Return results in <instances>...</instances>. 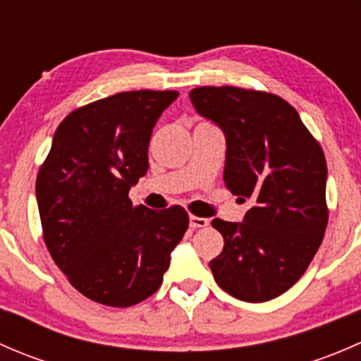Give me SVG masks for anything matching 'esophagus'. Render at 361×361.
Masks as SVG:
<instances>
[{"label":"esophagus","instance_id":"obj_1","mask_svg":"<svg viewBox=\"0 0 361 361\" xmlns=\"http://www.w3.org/2000/svg\"><path fill=\"white\" fill-rule=\"evenodd\" d=\"M207 224H209V220H207V218L194 216V214H190V227H192V228L207 227Z\"/></svg>","mask_w":361,"mask_h":361}]
</instances>
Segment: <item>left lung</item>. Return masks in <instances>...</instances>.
<instances>
[{
	"instance_id": "8db88e82",
	"label": "left lung",
	"mask_w": 361,
	"mask_h": 361,
	"mask_svg": "<svg viewBox=\"0 0 361 361\" xmlns=\"http://www.w3.org/2000/svg\"><path fill=\"white\" fill-rule=\"evenodd\" d=\"M227 137L225 187L250 201L245 221L214 218L224 250L209 262L221 290L245 302L279 297L302 278L329 224L326 160L283 97L241 87L190 90Z\"/></svg>"
}]
</instances>
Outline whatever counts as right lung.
Masks as SVG:
<instances>
[{
  "label": "right lung",
  "mask_w": 361,
  "mask_h": 361,
  "mask_svg": "<svg viewBox=\"0 0 361 361\" xmlns=\"http://www.w3.org/2000/svg\"><path fill=\"white\" fill-rule=\"evenodd\" d=\"M176 90H129L73 110L36 176L43 239L68 281L94 302L130 307L154 295L188 228L181 206H133L148 143Z\"/></svg>",
  "instance_id": "1"
}]
</instances>
